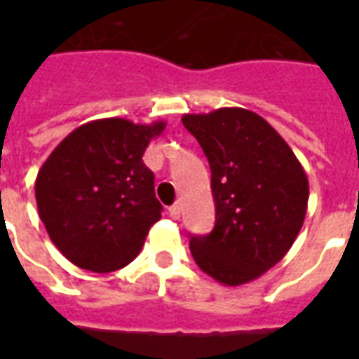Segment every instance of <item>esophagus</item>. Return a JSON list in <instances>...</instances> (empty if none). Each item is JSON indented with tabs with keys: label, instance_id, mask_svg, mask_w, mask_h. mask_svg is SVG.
<instances>
[{
	"label": "esophagus",
	"instance_id": "1",
	"mask_svg": "<svg viewBox=\"0 0 359 359\" xmlns=\"http://www.w3.org/2000/svg\"><path fill=\"white\" fill-rule=\"evenodd\" d=\"M169 216H171L173 219L180 218V205H179V203H175L173 207H169Z\"/></svg>",
	"mask_w": 359,
	"mask_h": 359
}]
</instances>
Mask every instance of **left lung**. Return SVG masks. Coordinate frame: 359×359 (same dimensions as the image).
Wrapping results in <instances>:
<instances>
[{
	"mask_svg": "<svg viewBox=\"0 0 359 359\" xmlns=\"http://www.w3.org/2000/svg\"><path fill=\"white\" fill-rule=\"evenodd\" d=\"M210 165L216 224L190 236L197 266L222 285L253 281L290 250L306 218L309 182L287 141L244 108L184 115Z\"/></svg>",
	"mask_w": 359,
	"mask_h": 359,
	"instance_id": "1",
	"label": "left lung"
}]
</instances>
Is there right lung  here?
I'll use <instances>...</instances> for the list:
<instances>
[{"instance_id":"1","label":"right lung","mask_w":359,"mask_h":359,"mask_svg":"<svg viewBox=\"0 0 359 359\" xmlns=\"http://www.w3.org/2000/svg\"><path fill=\"white\" fill-rule=\"evenodd\" d=\"M163 121H91L70 132L39 169L35 197L50 240L72 264L114 272L137 257L162 218L143 154Z\"/></svg>"}]
</instances>
